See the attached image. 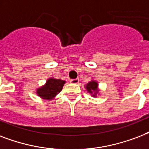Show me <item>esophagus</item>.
<instances>
[{"label": "esophagus", "instance_id": "esophagus-1", "mask_svg": "<svg viewBox=\"0 0 149 149\" xmlns=\"http://www.w3.org/2000/svg\"><path fill=\"white\" fill-rule=\"evenodd\" d=\"M70 82L72 83V84H78L79 82V79L78 78H75V79H71L70 81Z\"/></svg>", "mask_w": 149, "mask_h": 149}]
</instances>
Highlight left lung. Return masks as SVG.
<instances>
[{
  "instance_id": "left-lung-1",
  "label": "left lung",
  "mask_w": 149,
  "mask_h": 149,
  "mask_svg": "<svg viewBox=\"0 0 149 149\" xmlns=\"http://www.w3.org/2000/svg\"><path fill=\"white\" fill-rule=\"evenodd\" d=\"M97 82H95V81H90V82L88 83L85 87H86V89H87L88 93H94V92H97ZM94 96H95V95H94Z\"/></svg>"
}]
</instances>
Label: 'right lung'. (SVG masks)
<instances>
[{"label": "right lung", "instance_id": "right-lung-1", "mask_svg": "<svg viewBox=\"0 0 149 149\" xmlns=\"http://www.w3.org/2000/svg\"><path fill=\"white\" fill-rule=\"evenodd\" d=\"M65 81L61 79L49 78L46 85L43 87L40 88L37 90V94L42 99L51 100L62 90Z\"/></svg>", "mask_w": 149, "mask_h": 149}]
</instances>
